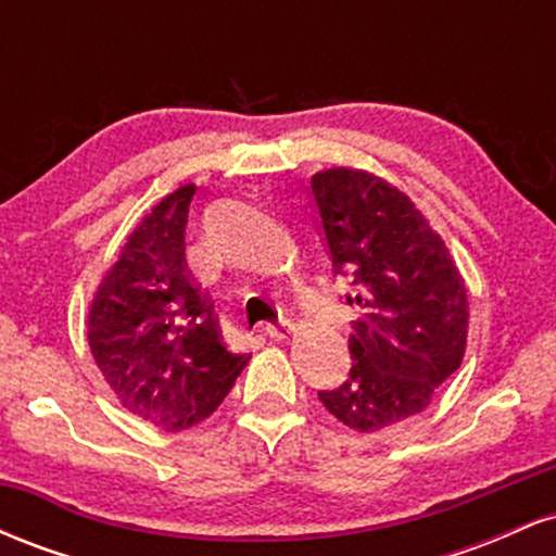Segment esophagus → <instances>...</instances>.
Listing matches in <instances>:
<instances>
[{
  "label": "esophagus",
  "mask_w": 556,
  "mask_h": 556,
  "mask_svg": "<svg viewBox=\"0 0 556 556\" xmlns=\"http://www.w3.org/2000/svg\"><path fill=\"white\" fill-rule=\"evenodd\" d=\"M266 334L271 337V340H290V334L295 331L290 321H282V324H266L264 327Z\"/></svg>",
  "instance_id": "obj_1"
}]
</instances>
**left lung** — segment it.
<instances>
[{
    "mask_svg": "<svg viewBox=\"0 0 556 556\" xmlns=\"http://www.w3.org/2000/svg\"><path fill=\"white\" fill-rule=\"evenodd\" d=\"M311 198L331 269L353 277L348 303L361 308L348 381L318 400L350 429H387L426 410L460 368L468 292L444 240L381 177L348 167L316 172Z\"/></svg>",
    "mask_w": 556,
    "mask_h": 556,
    "instance_id": "8db88e82",
    "label": "left lung"
}]
</instances>
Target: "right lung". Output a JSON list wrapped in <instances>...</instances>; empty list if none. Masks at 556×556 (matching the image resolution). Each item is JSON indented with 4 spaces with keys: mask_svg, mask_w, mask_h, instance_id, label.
I'll return each instance as SVG.
<instances>
[{
    "mask_svg": "<svg viewBox=\"0 0 556 556\" xmlns=\"http://www.w3.org/2000/svg\"><path fill=\"white\" fill-rule=\"evenodd\" d=\"M193 193L182 185L140 219L88 311V344L106 384L164 431L212 416L251 361L222 340L212 298L185 264Z\"/></svg>",
    "mask_w": 556,
    "mask_h": 556,
    "instance_id": "obj_1",
    "label": "right lung"
}]
</instances>
